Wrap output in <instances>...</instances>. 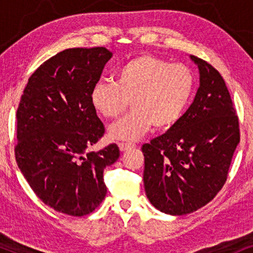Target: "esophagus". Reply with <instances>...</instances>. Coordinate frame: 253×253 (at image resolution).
<instances>
[{"label":"esophagus","mask_w":253,"mask_h":253,"mask_svg":"<svg viewBox=\"0 0 253 253\" xmlns=\"http://www.w3.org/2000/svg\"><path fill=\"white\" fill-rule=\"evenodd\" d=\"M133 146H136V145L131 144V143H123V141L122 143H119V147L121 151H126V150H127V148L133 147Z\"/></svg>","instance_id":"1"}]
</instances>
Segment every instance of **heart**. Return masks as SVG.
<instances>
[{
	"label": "heart",
	"instance_id": "1",
	"mask_svg": "<svg viewBox=\"0 0 253 253\" xmlns=\"http://www.w3.org/2000/svg\"><path fill=\"white\" fill-rule=\"evenodd\" d=\"M196 89V78L184 64L153 55L131 58L116 70L115 82L99 81L91 103L106 119H116L130 105L132 112L109 127L115 140H136L154 126L168 129L184 115Z\"/></svg>",
	"mask_w": 253,
	"mask_h": 253
}]
</instances>
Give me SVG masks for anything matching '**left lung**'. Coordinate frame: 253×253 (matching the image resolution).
<instances>
[{
  "label": "left lung",
  "mask_w": 253,
  "mask_h": 253,
  "mask_svg": "<svg viewBox=\"0 0 253 253\" xmlns=\"http://www.w3.org/2000/svg\"><path fill=\"white\" fill-rule=\"evenodd\" d=\"M200 86L192 105L167 132L144 144V185L155 209L184 215L209 204L227 181L240 143L238 116L220 72L191 55Z\"/></svg>",
  "instance_id": "obj_1"
}]
</instances>
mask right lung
<instances>
[{
    "label": "right lung",
    "instance_id": "1",
    "mask_svg": "<svg viewBox=\"0 0 253 253\" xmlns=\"http://www.w3.org/2000/svg\"><path fill=\"white\" fill-rule=\"evenodd\" d=\"M112 55L105 47L60 51L29 78L17 109V165L34 193L68 215L102 203L103 170L120 157L116 144L87 152L105 133L89 95Z\"/></svg>",
    "mask_w": 253,
    "mask_h": 253
}]
</instances>
